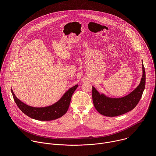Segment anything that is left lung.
<instances>
[{
	"instance_id": "obj_1",
	"label": "left lung",
	"mask_w": 156,
	"mask_h": 156,
	"mask_svg": "<svg viewBox=\"0 0 156 156\" xmlns=\"http://www.w3.org/2000/svg\"><path fill=\"white\" fill-rule=\"evenodd\" d=\"M143 75L139 85L128 95L119 98L108 97L99 93L93 86L92 96L94 105L98 112L106 117H116L129 112L138 104L145 88L146 73L142 64Z\"/></svg>"
}]
</instances>
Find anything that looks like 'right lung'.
<instances>
[{
    "label": "right lung",
    "mask_w": 156,
    "mask_h": 156,
    "mask_svg": "<svg viewBox=\"0 0 156 156\" xmlns=\"http://www.w3.org/2000/svg\"><path fill=\"white\" fill-rule=\"evenodd\" d=\"M78 86V84H76L70 87L55 103L43 107H36L28 105L15 96L12 89H11V91L16 104L25 115L37 120L51 121L62 117L67 112L72 96Z\"/></svg>",
    "instance_id": "obj_1"
}]
</instances>
